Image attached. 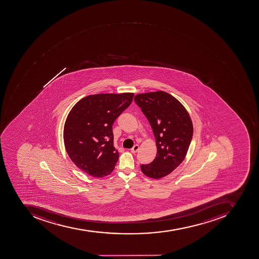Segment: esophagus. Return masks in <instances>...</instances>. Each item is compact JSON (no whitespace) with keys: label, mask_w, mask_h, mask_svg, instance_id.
<instances>
[{"label":"esophagus","mask_w":259,"mask_h":259,"mask_svg":"<svg viewBox=\"0 0 259 259\" xmlns=\"http://www.w3.org/2000/svg\"><path fill=\"white\" fill-rule=\"evenodd\" d=\"M139 145H135V146H133V147H132V149H131V152H132V153H133V154H135V153H136V152H137L138 150H139Z\"/></svg>","instance_id":"1"}]
</instances>
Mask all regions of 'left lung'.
Returning a JSON list of instances; mask_svg holds the SVG:
<instances>
[{
	"mask_svg": "<svg viewBox=\"0 0 259 259\" xmlns=\"http://www.w3.org/2000/svg\"><path fill=\"white\" fill-rule=\"evenodd\" d=\"M134 100L150 122L157 149L155 159L142 164L141 171L150 178H162L185 158L192 139V121L184 105L164 91L139 94Z\"/></svg>",
	"mask_w": 259,
	"mask_h": 259,
	"instance_id": "obj_1",
	"label": "left lung"
}]
</instances>
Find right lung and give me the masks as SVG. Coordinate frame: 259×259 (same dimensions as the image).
Masks as SVG:
<instances>
[{
  "label": "right lung",
  "instance_id": "1",
  "mask_svg": "<svg viewBox=\"0 0 259 259\" xmlns=\"http://www.w3.org/2000/svg\"><path fill=\"white\" fill-rule=\"evenodd\" d=\"M133 97V93L89 95L70 111L64 123V146L84 172L102 178L114 169L119 153L113 146V124Z\"/></svg>",
  "mask_w": 259,
  "mask_h": 259
}]
</instances>
